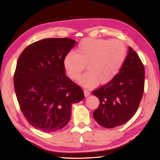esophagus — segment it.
I'll return each mask as SVG.
<instances>
[{"mask_svg":"<svg viewBox=\"0 0 160 160\" xmlns=\"http://www.w3.org/2000/svg\"><path fill=\"white\" fill-rule=\"evenodd\" d=\"M84 96L88 97V96H90L91 93H90V91L89 90L85 89V90H84Z\"/></svg>","mask_w":160,"mask_h":160,"instance_id":"34e87169","label":"esophagus"}]
</instances>
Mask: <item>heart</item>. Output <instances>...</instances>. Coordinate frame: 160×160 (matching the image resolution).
<instances>
[{
	"label": "heart",
	"instance_id": "b5f03b06",
	"mask_svg": "<svg viewBox=\"0 0 160 160\" xmlns=\"http://www.w3.org/2000/svg\"><path fill=\"white\" fill-rule=\"evenodd\" d=\"M127 57V48L119 40L87 38L78 45L76 53L68 52L63 58V67L71 80H77L85 69L87 72L78 83L93 87L98 83L106 84L120 72Z\"/></svg>",
	"mask_w": 160,
	"mask_h": 160
}]
</instances>
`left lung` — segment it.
<instances>
[{"label":"left lung","instance_id":"8db88e82","mask_svg":"<svg viewBox=\"0 0 160 160\" xmlns=\"http://www.w3.org/2000/svg\"><path fill=\"white\" fill-rule=\"evenodd\" d=\"M144 89V68L137 53L128 47L127 56L114 79L93 91L100 100L93 115L102 127L112 128L123 124L133 116Z\"/></svg>","mask_w":160,"mask_h":160}]
</instances>
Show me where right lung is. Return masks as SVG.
Returning a JSON list of instances; mask_svg holds the SVG:
<instances>
[{
  "label": "right lung",
  "mask_w": 160,
  "mask_h": 160,
  "mask_svg": "<svg viewBox=\"0 0 160 160\" xmlns=\"http://www.w3.org/2000/svg\"><path fill=\"white\" fill-rule=\"evenodd\" d=\"M77 42L46 38L24 49L13 78L17 100L29 123L45 132L62 128L70 120L71 104L84 98L81 87L65 76L63 58Z\"/></svg>",
  "instance_id": "obj_1"
}]
</instances>
